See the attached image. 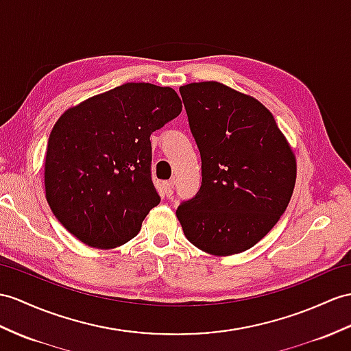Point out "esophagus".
I'll return each instance as SVG.
<instances>
[{
    "label": "esophagus",
    "instance_id": "obj_1",
    "mask_svg": "<svg viewBox=\"0 0 351 351\" xmlns=\"http://www.w3.org/2000/svg\"><path fill=\"white\" fill-rule=\"evenodd\" d=\"M164 193H165V196H171L174 193V182L173 180L164 183Z\"/></svg>",
    "mask_w": 351,
    "mask_h": 351
}]
</instances>
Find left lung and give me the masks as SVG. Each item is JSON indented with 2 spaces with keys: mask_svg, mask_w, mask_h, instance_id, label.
Wrapping results in <instances>:
<instances>
[{
  "mask_svg": "<svg viewBox=\"0 0 351 351\" xmlns=\"http://www.w3.org/2000/svg\"><path fill=\"white\" fill-rule=\"evenodd\" d=\"M202 182L176 215L187 240L213 256L252 249L292 198L296 158L261 101L220 82L180 86Z\"/></svg>",
  "mask_w": 351,
  "mask_h": 351,
  "instance_id": "left-lung-1",
  "label": "left lung"
}]
</instances>
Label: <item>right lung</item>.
<instances>
[{
    "label": "right lung",
    "instance_id": "add662e5",
    "mask_svg": "<svg viewBox=\"0 0 351 351\" xmlns=\"http://www.w3.org/2000/svg\"><path fill=\"white\" fill-rule=\"evenodd\" d=\"M173 88L125 83L65 110L49 136L45 192L77 240L110 250L140 232L160 202L150 134L180 114Z\"/></svg>",
    "mask_w": 351,
    "mask_h": 351
}]
</instances>
